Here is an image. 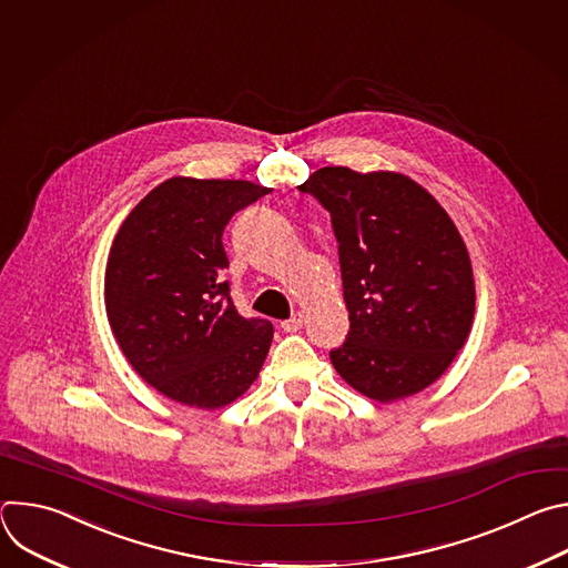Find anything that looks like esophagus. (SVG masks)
I'll use <instances>...</instances> for the list:
<instances>
[{
    "mask_svg": "<svg viewBox=\"0 0 568 568\" xmlns=\"http://www.w3.org/2000/svg\"><path fill=\"white\" fill-rule=\"evenodd\" d=\"M301 326H303V316L301 314H294V316L281 321V328L285 333H296V331H301Z\"/></svg>",
    "mask_w": 568,
    "mask_h": 568,
    "instance_id": "34e87169",
    "label": "esophagus"
}]
</instances>
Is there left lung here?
I'll use <instances>...</instances> for the list:
<instances>
[{"label": "left lung", "instance_id": "left-lung-1", "mask_svg": "<svg viewBox=\"0 0 568 568\" xmlns=\"http://www.w3.org/2000/svg\"><path fill=\"white\" fill-rule=\"evenodd\" d=\"M331 213L351 331L331 351L359 393L390 402L436 382L474 318L465 242L414 180L326 166L298 186Z\"/></svg>", "mask_w": 568, "mask_h": 568}]
</instances>
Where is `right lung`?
<instances>
[{"instance_id": "1", "label": "right lung", "mask_w": 568, "mask_h": 568, "mask_svg": "<svg viewBox=\"0 0 568 568\" xmlns=\"http://www.w3.org/2000/svg\"><path fill=\"white\" fill-rule=\"evenodd\" d=\"M267 191L240 180L173 178L132 209L112 242V333L150 386L189 407L233 402L267 357L272 321L235 310L222 245L229 220Z\"/></svg>"}]
</instances>
